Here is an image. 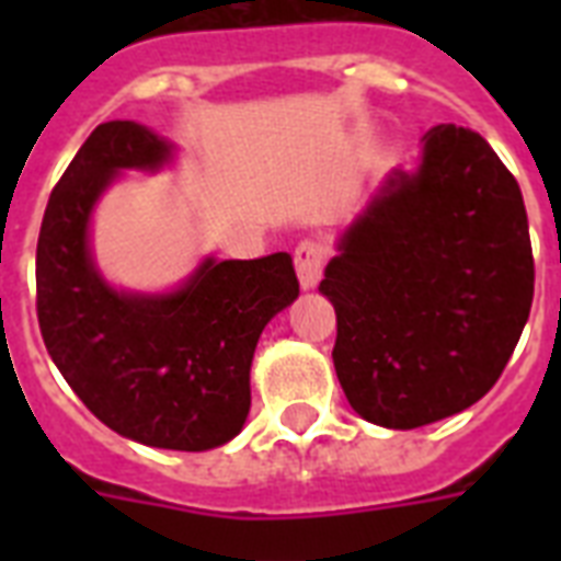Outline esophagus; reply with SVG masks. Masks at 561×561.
<instances>
[{"label": "esophagus", "instance_id": "34e87169", "mask_svg": "<svg viewBox=\"0 0 561 561\" xmlns=\"http://www.w3.org/2000/svg\"><path fill=\"white\" fill-rule=\"evenodd\" d=\"M294 264H297V276L302 288H314L320 282V273H323L325 264V247L317 241V238H306L299 241L297 250H294Z\"/></svg>", "mask_w": 561, "mask_h": 561}]
</instances>
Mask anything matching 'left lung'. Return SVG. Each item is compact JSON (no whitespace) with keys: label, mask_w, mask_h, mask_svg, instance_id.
I'll return each instance as SVG.
<instances>
[{"label":"left lung","mask_w":561,"mask_h":561,"mask_svg":"<svg viewBox=\"0 0 561 561\" xmlns=\"http://www.w3.org/2000/svg\"><path fill=\"white\" fill-rule=\"evenodd\" d=\"M536 264L522 188L469 127L425 134L350 227L320 290L337 314L332 358L367 422L422 427L483 399L530 317Z\"/></svg>","instance_id":"left-lung-1"}]
</instances>
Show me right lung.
Wrapping results in <instances>:
<instances>
[{"label":"right lung","instance_id":"obj_1","mask_svg":"<svg viewBox=\"0 0 561 561\" xmlns=\"http://www.w3.org/2000/svg\"><path fill=\"white\" fill-rule=\"evenodd\" d=\"M171 145L136 122H104L48 197L37 238V320L75 396L116 434L206 451L250 413L259 334L299 294L288 253L206 259L169 297L118 294L92 267L87 224L122 169H160Z\"/></svg>","mask_w":561,"mask_h":561}]
</instances>
